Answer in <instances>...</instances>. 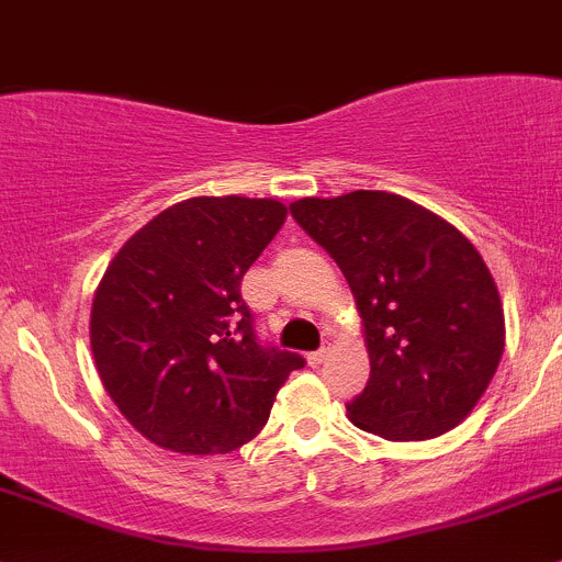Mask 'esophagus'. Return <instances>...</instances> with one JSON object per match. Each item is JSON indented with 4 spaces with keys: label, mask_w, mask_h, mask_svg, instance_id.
I'll list each match as a JSON object with an SVG mask.
<instances>
[{
    "label": "esophagus",
    "mask_w": 562,
    "mask_h": 562,
    "mask_svg": "<svg viewBox=\"0 0 562 562\" xmlns=\"http://www.w3.org/2000/svg\"><path fill=\"white\" fill-rule=\"evenodd\" d=\"M326 356H328V348L315 350V353H310V356H307V364H310V367H321L323 361H326Z\"/></svg>",
    "instance_id": "esophagus-1"
}]
</instances>
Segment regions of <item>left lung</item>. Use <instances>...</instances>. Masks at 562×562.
<instances>
[{"label":"left lung","mask_w":562,"mask_h":562,"mask_svg":"<svg viewBox=\"0 0 562 562\" xmlns=\"http://www.w3.org/2000/svg\"><path fill=\"white\" fill-rule=\"evenodd\" d=\"M356 299L370 381L348 418L386 440H429L468 418L501 364L506 315L473 241L383 190L291 203Z\"/></svg>","instance_id":"obj_1"}]
</instances>
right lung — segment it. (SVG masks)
Returning <instances> with one entry per match:
<instances>
[{
  "label": "right lung",
  "instance_id": "obj_1",
  "mask_svg": "<svg viewBox=\"0 0 562 562\" xmlns=\"http://www.w3.org/2000/svg\"><path fill=\"white\" fill-rule=\"evenodd\" d=\"M285 217L274 198H187L108 263L89 317L94 367L122 416L160 449H239L304 367L302 356L260 348L241 302V277Z\"/></svg>",
  "mask_w": 562,
  "mask_h": 562
}]
</instances>
